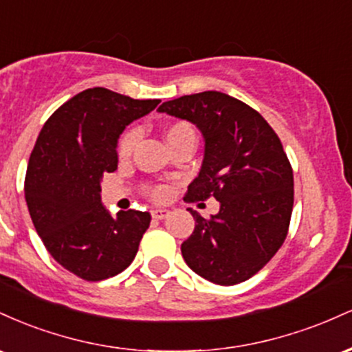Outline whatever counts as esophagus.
<instances>
[{
	"label": "esophagus",
	"mask_w": 352,
	"mask_h": 352,
	"mask_svg": "<svg viewBox=\"0 0 352 352\" xmlns=\"http://www.w3.org/2000/svg\"><path fill=\"white\" fill-rule=\"evenodd\" d=\"M152 218H155V220H164V218H167L168 217V210H165V208H153L152 210Z\"/></svg>",
	"instance_id": "34e87169"
}]
</instances>
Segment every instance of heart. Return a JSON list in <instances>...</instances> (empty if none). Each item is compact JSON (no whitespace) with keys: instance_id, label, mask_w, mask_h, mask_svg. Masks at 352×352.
<instances>
[{"instance_id":"heart-1","label":"heart","mask_w":352,"mask_h":352,"mask_svg":"<svg viewBox=\"0 0 352 352\" xmlns=\"http://www.w3.org/2000/svg\"><path fill=\"white\" fill-rule=\"evenodd\" d=\"M190 132H193L192 125L187 122H177L167 129L165 135H167V142L170 144L172 140L177 139V137H180L184 134H190ZM139 135L140 134L137 129H131V131H127L122 135V139H120V142H119V155L122 157V159H127V157L134 152L135 145H137V142H139ZM148 193H151L153 199L160 200L167 195V188L162 187V185H157V187L148 188Z\"/></svg>"}]
</instances>
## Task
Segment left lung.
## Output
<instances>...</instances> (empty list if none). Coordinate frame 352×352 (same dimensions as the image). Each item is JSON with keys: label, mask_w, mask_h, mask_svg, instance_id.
Segmentation results:
<instances>
[{"label": "left lung", "mask_w": 352, "mask_h": 352, "mask_svg": "<svg viewBox=\"0 0 352 352\" xmlns=\"http://www.w3.org/2000/svg\"><path fill=\"white\" fill-rule=\"evenodd\" d=\"M159 112L195 124L204 135V162L185 199L220 201L210 218L188 208L195 230L182 243L185 263L217 285L246 281L288 235L294 184L280 137L260 112L223 92L182 96Z\"/></svg>", "instance_id": "8db88e82"}]
</instances>
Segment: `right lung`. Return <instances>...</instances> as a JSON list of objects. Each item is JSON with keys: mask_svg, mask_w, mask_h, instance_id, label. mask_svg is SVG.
Masks as SVG:
<instances>
[{"mask_svg": "<svg viewBox=\"0 0 352 352\" xmlns=\"http://www.w3.org/2000/svg\"><path fill=\"white\" fill-rule=\"evenodd\" d=\"M159 102L86 89L64 102L39 132L24 179L28 210L51 256L82 280L100 281L124 272L151 225L148 212L112 217L100 201V180L117 168V140L125 125Z\"/></svg>", "mask_w": 352, "mask_h": 352, "instance_id": "1", "label": "right lung"}]
</instances>
